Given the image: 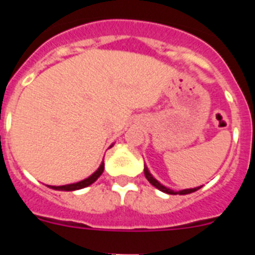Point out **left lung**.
I'll use <instances>...</instances> for the list:
<instances>
[{"label":"left lung","instance_id":"8db88e82","mask_svg":"<svg viewBox=\"0 0 255 255\" xmlns=\"http://www.w3.org/2000/svg\"><path fill=\"white\" fill-rule=\"evenodd\" d=\"M144 175H145L147 180L150 182V184H152L153 186H155V188L158 189V190L163 191V193H167V194H172V195H176V194H180V195L190 194V193H194V191H197L198 189L202 188V186H198V188H194V189H184V190H180V191H173V190H171V189H168V188H166V186L162 185L161 182L157 181V180H155L154 177L152 176V173L149 172V170H148L147 166H144Z\"/></svg>","mask_w":255,"mask_h":255}]
</instances>
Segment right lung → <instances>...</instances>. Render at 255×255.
Segmentation results:
<instances>
[{
	"mask_svg": "<svg viewBox=\"0 0 255 255\" xmlns=\"http://www.w3.org/2000/svg\"><path fill=\"white\" fill-rule=\"evenodd\" d=\"M103 170H105V163H101V166L98 167V170L96 171L94 173H92L91 176L88 177V179L82 180V181L75 182V184H69V185H62V186H49L51 189H55V190H64V191H73V190H79V189L87 188V186L92 185L94 181H96L98 177L102 175Z\"/></svg>",
	"mask_w": 255,
	"mask_h": 255,
	"instance_id": "add662e5",
	"label": "right lung"
}]
</instances>
